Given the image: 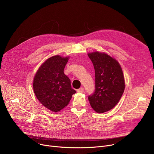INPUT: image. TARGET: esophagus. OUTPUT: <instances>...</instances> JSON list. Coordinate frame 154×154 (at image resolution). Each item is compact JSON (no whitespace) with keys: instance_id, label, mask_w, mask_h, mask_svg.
Wrapping results in <instances>:
<instances>
[{"instance_id":"esophagus-1","label":"esophagus","mask_w":154,"mask_h":154,"mask_svg":"<svg viewBox=\"0 0 154 154\" xmlns=\"http://www.w3.org/2000/svg\"><path fill=\"white\" fill-rule=\"evenodd\" d=\"M84 91V88L83 87H80L77 90V92H79V93H83Z\"/></svg>"}]
</instances>
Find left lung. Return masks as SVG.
I'll use <instances>...</instances> for the list:
<instances>
[{
	"label": "left lung",
	"instance_id": "8db88e82",
	"mask_svg": "<svg viewBox=\"0 0 154 154\" xmlns=\"http://www.w3.org/2000/svg\"><path fill=\"white\" fill-rule=\"evenodd\" d=\"M88 56L95 74V90L88 98L91 108L103 113L114 108L123 94V73L118 61L105 53L95 52Z\"/></svg>",
	"mask_w": 154,
	"mask_h": 154
}]
</instances>
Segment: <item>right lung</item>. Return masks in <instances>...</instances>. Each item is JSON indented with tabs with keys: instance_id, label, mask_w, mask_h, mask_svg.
<instances>
[{
	"instance_id": "add662e5",
	"label": "right lung",
	"mask_w": 154,
	"mask_h": 154,
	"mask_svg": "<svg viewBox=\"0 0 154 154\" xmlns=\"http://www.w3.org/2000/svg\"><path fill=\"white\" fill-rule=\"evenodd\" d=\"M69 57L54 56L41 66L34 77L33 90L42 104L57 112L66 106L76 91L71 87L70 80L64 73Z\"/></svg>"
}]
</instances>
